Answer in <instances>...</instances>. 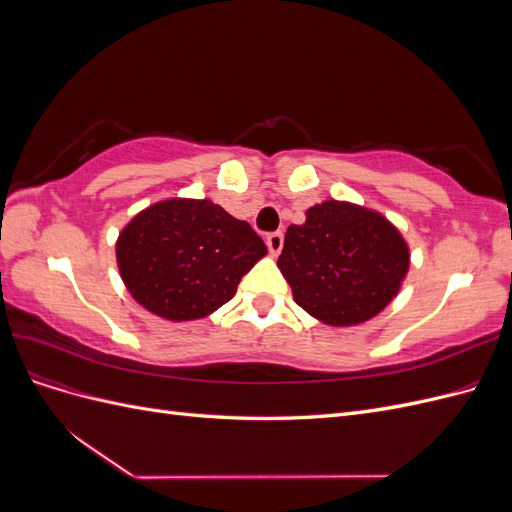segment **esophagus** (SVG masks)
Masks as SVG:
<instances>
[{
	"mask_svg": "<svg viewBox=\"0 0 512 512\" xmlns=\"http://www.w3.org/2000/svg\"><path fill=\"white\" fill-rule=\"evenodd\" d=\"M267 247H269V252H271L273 256L280 254L282 247H284V232H282V230L269 232V235H267Z\"/></svg>",
	"mask_w": 512,
	"mask_h": 512,
	"instance_id": "esophagus-1",
	"label": "esophagus"
}]
</instances>
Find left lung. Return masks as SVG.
Wrapping results in <instances>:
<instances>
[{"instance_id":"left-lung-1","label":"left lung","mask_w":512,"mask_h":512,"mask_svg":"<svg viewBox=\"0 0 512 512\" xmlns=\"http://www.w3.org/2000/svg\"><path fill=\"white\" fill-rule=\"evenodd\" d=\"M408 260V245L382 215L329 200L288 226L277 265L299 307L346 327L389 305Z\"/></svg>"}]
</instances>
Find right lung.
<instances>
[{"label":"right lung","mask_w":512,"mask_h":512,"mask_svg":"<svg viewBox=\"0 0 512 512\" xmlns=\"http://www.w3.org/2000/svg\"><path fill=\"white\" fill-rule=\"evenodd\" d=\"M267 254L256 230L211 200H166L123 228L117 262L132 297L168 320H194L235 297Z\"/></svg>","instance_id":"obj_1"}]
</instances>
